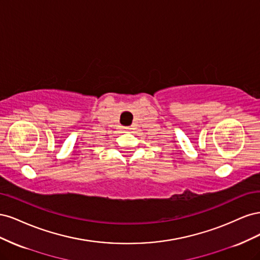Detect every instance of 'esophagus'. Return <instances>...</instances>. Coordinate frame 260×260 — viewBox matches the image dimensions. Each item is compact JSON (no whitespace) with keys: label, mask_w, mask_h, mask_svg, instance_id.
I'll return each instance as SVG.
<instances>
[{"label":"esophagus","mask_w":260,"mask_h":260,"mask_svg":"<svg viewBox=\"0 0 260 260\" xmlns=\"http://www.w3.org/2000/svg\"><path fill=\"white\" fill-rule=\"evenodd\" d=\"M124 129H125V130H130L131 128H124Z\"/></svg>","instance_id":"esophagus-1"}]
</instances>
